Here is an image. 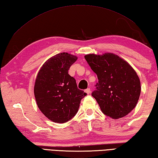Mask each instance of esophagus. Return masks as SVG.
<instances>
[{
	"instance_id": "esophagus-1",
	"label": "esophagus",
	"mask_w": 158,
	"mask_h": 158,
	"mask_svg": "<svg viewBox=\"0 0 158 158\" xmlns=\"http://www.w3.org/2000/svg\"><path fill=\"white\" fill-rule=\"evenodd\" d=\"M85 92H86V93H87L88 94H90V92H91V89H90V88H87V89H85Z\"/></svg>"
}]
</instances>
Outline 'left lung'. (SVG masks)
Returning <instances> with one entry per match:
<instances>
[{"label":"left lung","mask_w":158,"mask_h":158,"mask_svg":"<svg viewBox=\"0 0 158 158\" xmlns=\"http://www.w3.org/2000/svg\"><path fill=\"white\" fill-rule=\"evenodd\" d=\"M98 83L93 97L104 114L123 118L136 106L141 92L140 79L127 61L117 55L88 54L84 56Z\"/></svg>","instance_id":"1"}]
</instances>
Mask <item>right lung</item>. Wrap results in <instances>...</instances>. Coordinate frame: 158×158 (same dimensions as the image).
<instances>
[{
	"mask_svg": "<svg viewBox=\"0 0 158 158\" xmlns=\"http://www.w3.org/2000/svg\"><path fill=\"white\" fill-rule=\"evenodd\" d=\"M77 60V56L68 52L55 55L45 61L36 77L34 95L37 105L52 122L64 123L73 118L86 95L69 75Z\"/></svg>",
	"mask_w": 158,
	"mask_h": 158,
	"instance_id": "add662e5",
	"label": "right lung"
}]
</instances>
